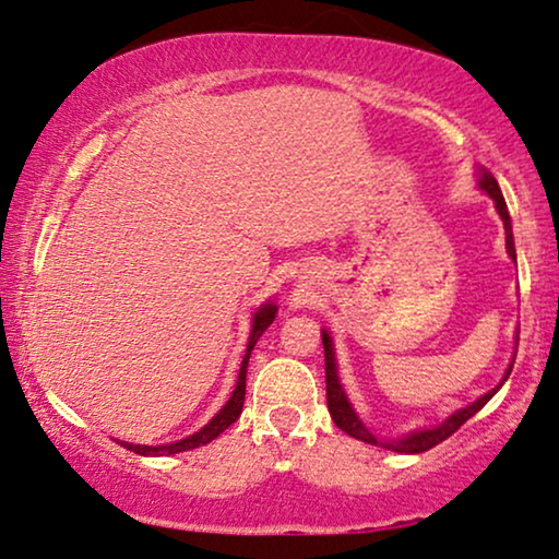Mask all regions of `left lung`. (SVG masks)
<instances>
[{
    "mask_svg": "<svg viewBox=\"0 0 559 559\" xmlns=\"http://www.w3.org/2000/svg\"><path fill=\"white\" fill-rule=\"evenodd\" d=\"M477 187H480V190L488 194L492 202H496V210H498V215H501L503 228H506V251H509V257L513 259V262H516V246H513V228H511L509 207H506L503 192H501V187H498L496 177H492L488 169H483V166H480V169H477ZM321 336H323V352H325V401H329V413H331L333 424H336L338 429L346 431L354 439L367 441V444H374V447H382V449H390V452H397V454H421V452H429L431 447H437L444 439L452 437V433L460 429L462 424L469 421V418H473L475 413L480 411L483 405L488 403L490 397L503 388V382L509 380L511 367H513V365H509V369H506V374H503V380L498 382L496 388L488 390V393L477 397L475 403L465 405V408L454 411L452 416H447L439 426H431V429L408 431V433H403V437L380 439V437H374V433L367 429V424L361 421L357 408H354L352 401H349V395H346V390L342 385V377H338V365H336V352H333L331 331L321 329ZM513 359H516V354H513Z\"/></svg>",
    "mask_w": 559,
    "mask_h": 559,
    "instance_id": "left-lung-1",
    "label": "left lung"
}]
</instances>
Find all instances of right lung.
I'll return each instance as SVG.
<instances>
[{"mask_svg":"<svg viewBox=\"0 0 559 559\" xmlns=\"http://www.w3.org/2000/svg\"><path fill=\"white\" fill-rule=\"evenodd\" d=\"M274 316H277V306H274L272 300H266L262 308L257 310L251 318V333H249V344H246V354L241 359V369H238V380H236V388L234 393H230L228 403L223 405L221 411L215 413L210 421L202 426L200 431L190 433L187 439H179V441H171V444H162V447H148V444H130V441H120V447L130 449V452L141 454V456H164V454H179V452H190V449H198V447H205L213 441L215 437H221L223 431L228 429L230 424H236V418L241 416L243 411V397H246V369H249V357H251V349L257 346L259 336L270 329Z\"/></svg>","mask_w":559,"mask_h":559,"instance_id":"right-lung-1","label":"right lung"}]
</instances>
